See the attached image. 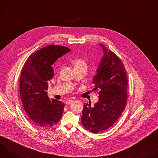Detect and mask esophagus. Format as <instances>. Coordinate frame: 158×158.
<instances>
[{"label":"esophagus","mask_w":158,"mask_h":158,"mask_svg":"<svg viewBox=\"0 0 158 158\" xmlns=\"http://www.w3.org/2000/svg\"><path fill=\"white\" fill-rule=\"evenodd\" d=\"M73 102V100L68 99V100H67V101L65 102V104H71Z\"/></svg>","instance_id":"1"}]
</instances>
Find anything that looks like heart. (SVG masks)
Instances as JSON below:
<instances>
[{"mask_svg":"<svg viewBox=\"0 0 158 158\" xmlns=\"http://www.w3.org/2000/svg\"><path fill=\"white\" fill-rule=\"evenodd\" d=\"M73 64L74 65V68H76V67H86L87 68V63L86 62L81 58H77L73 60Z\"/></svg>","mask_w":158,"mask_h":158,"instance_id":"heart-1","label":"heart"}]
</instances>
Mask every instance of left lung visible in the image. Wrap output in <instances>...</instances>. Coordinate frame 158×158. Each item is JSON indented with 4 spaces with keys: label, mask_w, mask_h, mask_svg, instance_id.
Here are the masks:
<instances>
[{
    "label": "left lung",
    "mask_w": 158,
    "mask_h": 158,
    "mask_svg": "<svg viewBox=\"0 0 158 158\" xmlns=\"http://www.w3.org/2000/svg\"><path fill=\"white\" fill-rule=\"evenodd\" d=\"M99 45L104 54L93 81V91H99V101L94 107L84 104L81 117L82 126L93 133L102 132L113 125L127 100V74L123 62L104 44Z\"/></svg>",
    "instance_id": "1"
}]
</instances>
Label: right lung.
Here are the masks:
<instances>
[{"label": "right lung", "mask_w": 158, "mask_h": 158, "mask_svg": "<svg viewBox=\"0 0 158 158\" xmlns=\"http://www.w3.org/2000/svg\"><path fill=\"white\" fill-rule=\"evenodd\" d=\"M70 51L67 47L49 45L29 56L22 67L20 96L28 119L37 126L51 127L62 118L64 104L51 100L47 91L48 81L54 76L51 65Z\"/></svg>", "instance_id": "obj_1"}]
</instances>
